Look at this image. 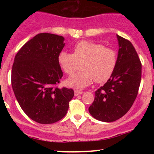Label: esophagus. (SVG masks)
Returning <instances> with one entry per match:
<instances>
[{"instance_id":"esophagus-1","label":"esophagus","mask_w":154,"mask_h":154,"mask_svg":"<svg viewBox=\"0 0 154 154\" xmlns=\"http://www.w3.org/2000/svg\"><path fill=\"white\" fill-rule=\"evenodd\" d=\"M81 94H83V91H77V90H75V91H74V96H78Z\"/></svg>"}]
</instances>
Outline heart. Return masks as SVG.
Masks as SVG:
<instances>
[{
    "label": "heart",
    "instance_id": "heart-1",
    "mask_svg": "<svg viewBox=\"0 0 154 154\" xmlns=\"http://www.w3.org/2000/svg\"><path fill=\"white\" fill-rule=\"evenodd\" d=\"M73 51V54L62 51L58 57L60 66L69 75L80 66L83 68L66 80V84L70 87L81 89L89 86L94 80L97 83L106 81L116 67L117 53L112 48L81 41L74 45Z\"/></svg>",
    "mask_w": 154,
    "mask_h": 154
}]
</instances>
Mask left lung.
Returning a JSON list of instances; mask_svg holds the SVG:
<instances>
[{
  "mask_svg": "<svg viewBox=\"0 0 154 154\" xmlns=\"http://www.w3.org/2000/svg\"><path fill=\"white\" fill-rule=\"evenodd\" d=\"M117 35V64L108 81L95 91L88 108L93 118L112 122L124 116L131 108L138 94L142 77V64L134 47L128 40Z\"/></svg>",
  "mask_w": 154,
  "mask_h": 154,
  "instance_id": "left-lung-1",
  "label": "left lung"
}]
</instances>
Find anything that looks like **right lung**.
Here are the masks:
<instances>
[{"instance_id":"add662e5","label":"right lung","mask_w":154,"mask_h":154,"mask_svg":"<svg viewBox=\"0 0 154 154\" xmlns=\"http://www.w3.org/2000/svg\"><path fill=\"white\" fill-rule=\"evenodd\" d=\"M64 40L61 35L39 33L23 45L14 60V94L25 114L39 124L61 120L74 97L71 88L56 87L63 77L58 57Z\"/></svg>"}]
</instances>
